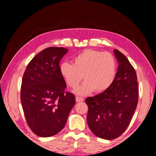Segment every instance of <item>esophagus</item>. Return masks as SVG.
Returning <instances> with one entry per match:
<instances>
[{"mask_svg":"<svg viewBox=\"0 0 156 156\" xmlns=\"http://www.w3.org/2000/svg\"><path fill=\"white\" fill-rule=\"evenodd\" d=\"M76 102H83V100H84V99L83 98L76 96Z\"/></svg>","mask_w":156,"mask_h":156,"instance_id":"esophagus-1","label":"esophagus"}]
</instances>
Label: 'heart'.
<instances>
[{
    "label": "heart",
    "mask_w": 156,
    "mask_h": 156,
    "mask_svg": "<svg viewBox=\"0 0 156 156\" xmlns=\"http://www.w3.org/2000/svg\"><path fill=\"white\" fill-rule=\"evenodd\" d=\"M60 72L69 87L74 89L83 78L85 82L76 89V94L85 96L95 91L107 90L114 81L117 73L115 57L109 52L86 49L73 60V65L63 62Z\"/></svg>",
    "instance_id": "obj_1"
}]
</instances>
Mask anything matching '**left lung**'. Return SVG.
<instances>
[{"mask_svg":"<svg viewBox=\"0 0 156 156\" xmlns=\"http://www.w3.org/2000/svg\"><path fill=\"white\" fill-rule=\"evenodd\" d=\"M113 52L119 65L112 86L85 100L89 109L87 117L89 127L94 135L105 140L122 135L131 122L138 102L135 69L125 55L118 49Z\"/></svg>","mask_w":156,"mask_h":156,"instance_id":"8db88e82","label":"left lung"}]
</instances>
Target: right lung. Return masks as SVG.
<instances>
[{"label":"right lung","instance_id":"right-lung-1","mask_svg":"<svg viewBox=\"0 0 156 156\" xmlns=\"http://www.w3.org/2000/svg\"><path fill=\"white\" fill-rule=\"evenodd\" d=\"M68 51L48 47L29 63L21 84L20 100L31 130L40 137H51L64 128L76 103L74 95L65 92L66 83L60 62Z\"/></svg>","mask_w":156,"mask_h":156}]
</instances>
